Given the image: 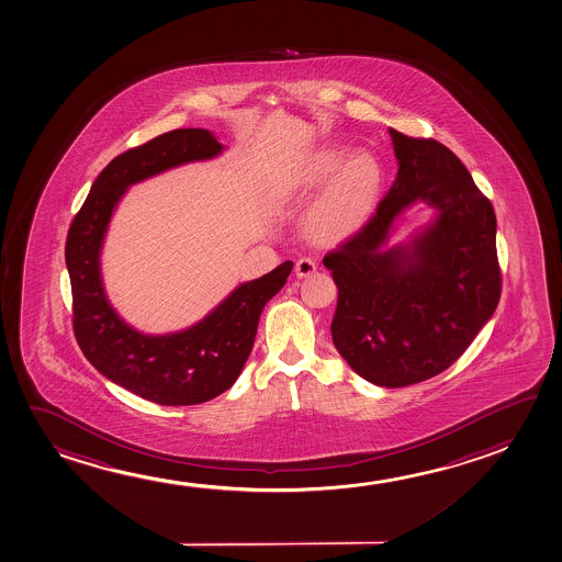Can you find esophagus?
Listing matches in <instances>:
<instances>
[{
	"label": "esophagus",
	"instance_id": "esophagus-1",
	"mask_svg": "<svg viewBox=\"0 0 562 562\" xmlns=\"http://www.w3.org/2000/svg\"><path fill=\"white\" fill-rule=\"evenodd\" d=\"M317 272V260L303 257L295 262V277L307 278Z\"/></svg>",
	"mask_w": 562,
	"mask_h": 562
}]
</instances>
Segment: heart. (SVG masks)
Here are the masks:
<instances>
[{
	"label": "heart",
	"mask_w": 562,
	"mask_h": 562,
	"mask_svg": "<svg viewBox=\"0 0 562 562\" xmlns=\"http://www.w3.org/2000/svg\"><path fill=\"white\" fill-rule=\"evenodd\" d=\"M342 147L318 148L293 166L284 181L292 195H310L331 181L305 218V229L318 244H342L363 228L383 181L381 164L371 153L348 156Z\"/></svg>",
	"instance_id": "heart-1"
}]
</instances>
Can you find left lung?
Segmentation results:
<instances>
[{
    "label": "left lung",
    "instance_id": "left-lung-1",
    "mask_svg": "<svg viewBox=\"0 0 562 562\" xmlns=\"http://www.w3.org/2000/svg\"><path fill=\"white\" fill-rule=\"evenodd\" d=\"M398 173L371 220L323 262L338 288L333 342L369 383L400 389L442 373L501 300L493 204L435 138L389 130ZM436 216L404 245L385 244L414 203Z\"/></svg>",
    "mask_w": 562,
    "mask_h": 562
}]
</instances>
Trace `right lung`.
I'll return each instance as SVG.
<instances>
[{"mask_svg": "<svg viewBox=\"0 0 562 562\" xmlns=\"http://www.w3.org/2000/svg\"><path fill=\"white\" fill-rule=\"evenodd\" d=\"M224 145L209 130H176L115 156L90 188L67 234L66 265L74 292V330L85 358L112 383L160 406H193L236 383L255 342L259 317L292 272V260L244 282L186 330L145 334L108 302L100 255L108 224L138 181L211 160Z\"/></svg>", "mask_w": 562, "mask_h": 562, "instance_id": "obj_1", "label": "right lung"}]
</instances>
